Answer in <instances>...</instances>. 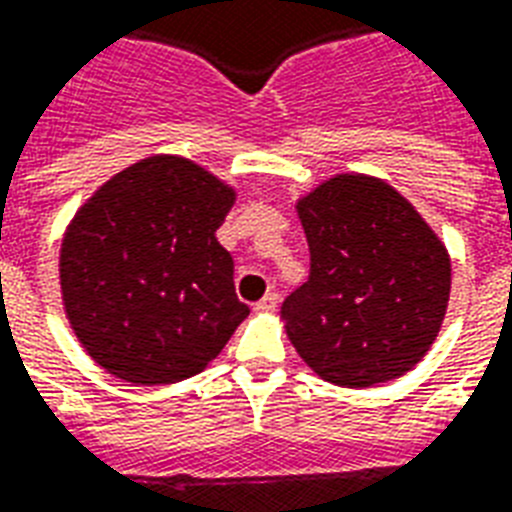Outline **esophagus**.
<instances>
[{
  "label": "esophagus",
  "mask_w": 512,
  "mask_h": 512,
  "mask_svg": "<svg viewBox=\"0 0 512 512\" xmlns=\"http://www.w3.org/2000/svg\"><path fill=\"white\" fill-rule=\"evenodd\" d=\"M276 306H279V295H276V292H268L263 300H257L255 311L257 314H271V311H276Z\"/></svg>",
  "instance_id": "1"
}]
</instances>
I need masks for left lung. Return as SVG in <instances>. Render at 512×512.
Masks as SVG:
<instances>
[{
    "instance_id": "1",
    "label": "left lung",
    "mask_w": 512,
    "mask_h": 512,
    "mask_svg": "<svg viewBox=\"0 0 512 512\" xmlns=\"http://www.w3.org/2000/svg\"><path fill=\"white\" fill-rule=\"evenodd\" d=\"M295 209L311 273L282 319L300 360L349 389L405 376L446 317V244L408 198L368 174H335Z\"/></svg>"
}]
</instances>
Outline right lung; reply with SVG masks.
Here are the masks:
<instances>
[{
	"label": "right lung",
	"mask_w": 512,
	"mask_h": 512,
	"mask_svg": "<svg viewBox=\"0 0 512 512\" xmlns=\"http://www.w3.org/2000/svg\"><path fill=\"white\" fill-rule=\"evenodd\" d=\"M236 190L179 155L104 182L61 244V298L88 357L131 384L201 373L247 319L217 228Z\"/></svg>",
	"instance_id": "1"
}]
</instances>
